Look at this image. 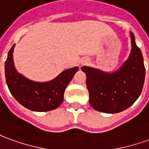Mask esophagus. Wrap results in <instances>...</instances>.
<instances>
[{
    "label": "esophagus",
    "instance_id": "1",
    "mask_svg": "<svg viewBox=\"0 0 149 149\" xmlns=\"http://www.w3.org/2000/svg\"><path fill=\"white\" fill-rule=\"evenodd\" d=\"M88 62H89V60H86V59H85V60H82V61H81V64H87V63H88Z\"/></svg>",
    "mask_w": 149,
    "mask_h": 149
}]
</instances>
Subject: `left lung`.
<instances>
[{"label":"left lung","mask_w":149,"mask_h":149,"mask_svg":"<svg viewBox=\"0 0 149 149\" xmlns=\"http://www.w3.org/2000/svg\"><path fill=\"white\" fill-rule=\"evenodd\" d=\"M130 36L131 53L118 70L107 72L87 66L81 68L86 75L89 104L96 111L108 114L125 111L142 92L145 78L143 58L132 32Z\"/></svg>","instance_id":"obj_1"}]
</instances>
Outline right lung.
I'll use <instances>...</instances> for the list:
<instances>
[{
	"label": "right lung",
	"mask_w": 149,
	"mask_h": 149,
	"mask_svg": "<svg viewBox=\"0 0 149 149\" xmlns=\"http://www.w3.org/2000/svg\"><path fill=\"white\" fill-rule=\"evenodd\" d=\"M14 46L9 50L5 64L6 83L11 94L21 105L31 111L45 112L56 109L63 102L65 89L79 68L66 69L49 81H31L15 68Z\"/></svg>",
	"instance_id": "1"
}]
</instances>
